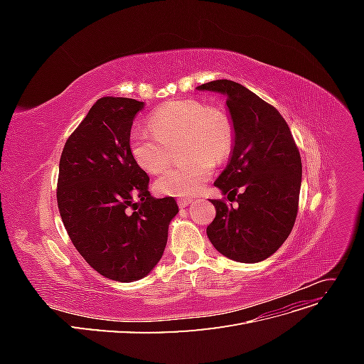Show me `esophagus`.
Returning <instances> with one entry per match:
<instances>
[{"mask_svg":"<svg viewBox=\"0 0 364 364\" xmlns=\"http://www.w3.org/2000/svg\"><path fill=\"white\" fill-rule=\"evenodd\" d=\"M178 203H179L181 208H186V206L193 203V199H179Z\"/></svg>","mask_w":364,"mask_h":364,"instance_id":"obj_1","label":"esophagus"}]
</instances>
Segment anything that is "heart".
I'll return each instance as SVG.
<instances>
[{
  "mask_svg": "<svg viewBox=\"0 0 364 364\" xmlns=\"http://www.w3.org/2000/svg\"><path fill=\"white\" fill-rule=\"evenodd\" d=\"M150 129H136L129 141L130 155L139 168L158 173L170 162L171 147L181 141V156H190L165 170L153 188L161 196L190 197L211 178L214 162H222L232 149L234 130L220 109L199 100H176L158 107Z\"/></svg>",
  "mask_w": 364,
  "mask_h": 364,
  "instance_id": "b5f03b06",
  "label": "heart"
}]
</instances>
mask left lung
I'll return each instance as SVG.
<instances>
[{"instance_id": "8db88e82", "label": "left lung", "mask_w": 364, "mask_h": 364, "mask_svg": "<svg viewBox=\"0 0 364 364\" xmlns=\"http://www.w3.org/2000/svg\"><path fill=\"white\" fill-rule=\"evenodd\" d=\"M197 90L223 94L234 126L229 164L214 185L238 206L211 200L215 218L208 238L229 259L259 262L293 229L302 181L299 150L282 115L243 85L214 80Z\"/></svg>"}]
</instances>
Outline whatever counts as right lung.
<instances>
[{"mask_svg": "<svg viewBox=\"0 0 364 364\" xmlns=\"http://www.w3.org/2000/svg\"><path fill=\"white\" fill-rule=\"evenodd\" d=\"M142 107L134 98L97 100L65 142L59 164L63 226L85 261L118 282L153 270L179 213L173 197L150 196L149 176L130 155L132 124Z\"/></svg>", "mask_w": 364, "mask_h": 364, "instance_id": "right-lung-1", "label": "right lung"}]
</instances>
